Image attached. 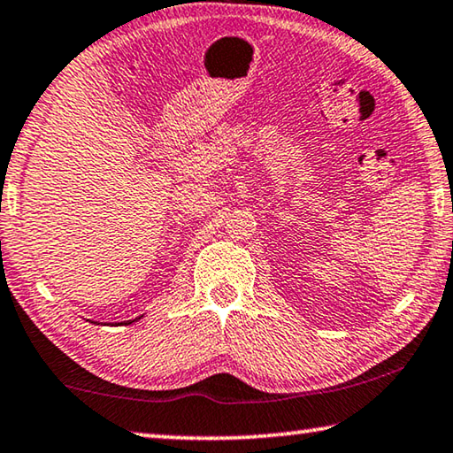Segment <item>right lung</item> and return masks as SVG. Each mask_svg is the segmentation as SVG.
<instances>
[{"label":"right lung","mask_w":453,"mask_h":453,"mask_svg":"<svg viewBox=\"0 0 453 453\" xmlns=\"http://www.w3.org/2000/svg\"><path fill=\"white\" fill-rule=\"evenodd\" d=\"M142 317H139V319H134V320H125V325H133V322H136V320H141ZM120 325H123V322H120Z\"/></svg>","instance_id":"1"}]
</instances>
